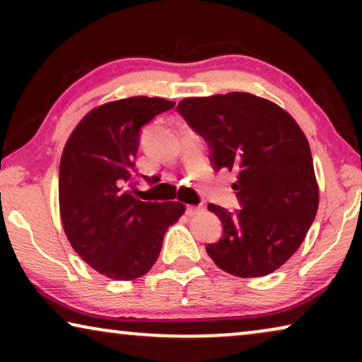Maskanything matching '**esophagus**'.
Returning a JSON list of instances; mask_svg holds the SVG:
<instances>
[{
	"mask_svg": "<svg viewBox=\"0 0 362 362\" xmlns=\"http://www.w3.org/2000/svg\"><path fill=\"white\" fill-rule=\"evenodd\" d=\"M201 211H202V206H186V214L187 216H194Z\"/></svg>",
	"mask_w": 362,
	"mask_h": 362,
	"instance_id": "1",
	"label": "esophagus"
}]
</instances>
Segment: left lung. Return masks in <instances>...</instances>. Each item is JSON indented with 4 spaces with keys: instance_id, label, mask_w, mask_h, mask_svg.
Instances as JSON below:
<instances>
[{
    "instance_id": "left-lung-1",
    "label": "left lung",
    "mask_w": 362,
    "mask_h": 362,
    "mask_svg": "<svg viewBox=\"0 0 362 362\" xmlns=\"http://www.w3.org/2000/svg\"><path fill=\"white\" fill-rule=\"evenodd\" d=\"M177 112L211 148L216 171H234L240 209L209 204L224 226L207 255L227 274L252 279L280 269L305 240L320 191L298 123L276 103L247 92L189 97Z\"/></svg>"
}]
</instances>
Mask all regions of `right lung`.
Listing matches in <instances>:
<instances>
[{"instance_id":"right-lung-1","label":"right lung","mask_w":362,"mask_h":362,"mask_svg":"<svg viewBox=\"0 0 362 362\" xmlns=\"http://www.w3.org/2000/svg\"><path fill=\"white\" fill-rule=\"evenodd\" d=\"M175 102L128 97L95 107L78 122L59 166V209L72 249L98 274L135 280L155 265L163 237L185 214L177 201L145 202L125 189L140 130Z\"/></svg>"}]
</instances>
